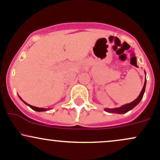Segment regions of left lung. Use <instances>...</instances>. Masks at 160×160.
Listing matches in <instances>:
<instances>
[{"instance_id": "left-lung-1", "label": "left lung", "mask_w": 160, "mask_h": 160, "mask_svg": "<svg viewBox=\"0 0 160 160\" xmlns=\"http://www.w3.org/2000/svg\"><path fill=\"white\" fill-rule=\"evenodd\" d=\"M146 84H147V79H145V82H144L143 87H142V91L140 92V94H139V96L137 97V99H135L134 101H132L131 103H129V104H124V105L121 106L120 108H112V109H109V108H106L105 110L107 112L110 113H114V114H125V113L128 112L129 111L133 109V108L136 107L137 104L140 103V101H141L142 98V96H143L144 92H145V88H146Z\"/></svg>"}]
</instances>
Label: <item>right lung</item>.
I'll return each mask as SVG.
<instances>
[{"label":"right lung","instance_id":"add662e5","mask_svg":"<svg viewBox=\"0 0 160 160\" xmlns=\"http://www.w3.org/2000/svg\"><path fill=\"white\" fill-rule=\"evenodd\" d=\"M19 98H20L21 99L22 101H23V99H22L21 98H20V97H19ZM23 101V103H24V104H27V105H28L30 108H32V110H34V111H47V110L49 109V108H42L34 107V106H32V105H30V104H27V103H26L24 101Z\"/></svg>","mask_w":160,"mask_h":160}]
</instances>
